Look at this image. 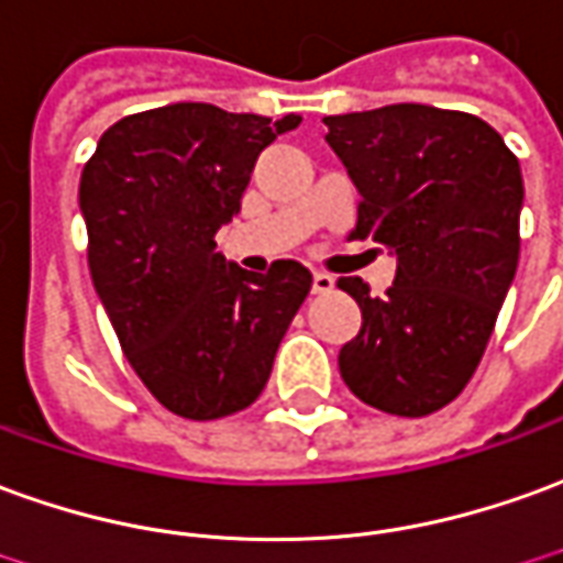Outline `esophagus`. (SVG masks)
<instances>
[{
    "label": "esophagus",
    "mask_w": 563,
    "mask_h": 563,
    "mask_svg": "<svg viewBox=\"0 0 563 563\" xmlns=\"http://www.w3.org/2000/svg\"><path fill=\"white\" fill-rule=\"evenodd\" d=\"M335 289V277L332 274H325V271H313V292L325 295Z\"/></svg>",
    "instance_id": "34e87169"
}]
</instances>
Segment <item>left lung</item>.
I'll use <instances>...</instances> for the list:
<instances>
[{
  "instance_id": "1",
  "label": "left lung",
  "mask_w": 563,
  "mask_h": 563,
  "mask_svg": "<svg viewBox=\"0 0 563 563\" xmlns=\"http://www.w3.org/2000/svg\"><path fill=\"white\" fill-rule=\"evenodd\" d=\"M322 121L360 191L350 238L396 255L384 298L360 277L338 280L363 310L338 368L365 405L423 418L470 384L515 280L521 167L500 133L466 112L396 103Z\"/></svg>"
}]
</instances>
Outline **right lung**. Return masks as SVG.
<instances>
[{
    "instance_id": "right-lung-1",
    "label": "right lung",
    "mask_w": 563,
    "mask_h": 563,
    "mask_svg": "<svg viewBox=\"0 0 563 563\" xmlns=\"http://www.w3.org/2000/svg\"><path fill=\"white\" fill-rule=\"evenodd\" d=\"M301 115L271 121L210 103L121 118L81 170L93 289L148 393L188 420L243 411L271 377L310 271L250 274L216 253L258 155Z\"/></svg>"
}]
</instances>
